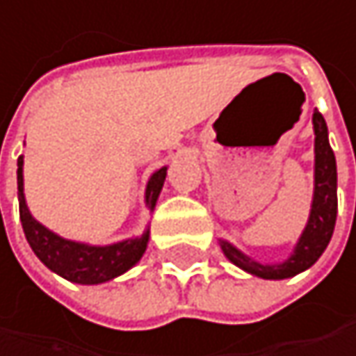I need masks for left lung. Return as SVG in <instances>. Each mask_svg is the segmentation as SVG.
<instances>
[{"instance_id": "1", "label": "left lung", "mask_w": 356, "mask_h": 356, "mask_svg": "<svg viewBox=\"0 0 356 356\" xmlns=\"http://www.w3.org/2000/svg\"><path fill=\"white\" fill-rule=\"evenodd\" d=\"M313 129H315V188H313V203H310L308 222L296 241L291 254L283 262L264 264L239 248H235L227 239H218L220 250L235 266L241 270L260 277V279H289L306 268L313 266L334 235L336 216H338V172H336V157L330 147L327 138V123L323 115L315 108L313 113Z\"/></svg>"}]
</instances>
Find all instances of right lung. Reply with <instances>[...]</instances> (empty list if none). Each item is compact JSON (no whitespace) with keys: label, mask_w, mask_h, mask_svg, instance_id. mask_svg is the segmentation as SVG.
<instances>
[{"label":"right lung","mask_w":356,"mask_h":356,"mask_svg":"<svg viewBox=\"0 0 356 356\" xmlns=\"http://www.w3.org/2000/svg\"><path fill=\"white\" fill-rule=\"evenodd\" d=\"M22 165H24V159L20 155L16 180H18V207H20L22 231L35 256L52 273L79 285H100L127 273L131 266H136L140 262L149 245V235H151L149 229L140 237L123 239V241L108 243V245H90V243L65 239L56 235L54 231H50L48 227H43L41 222H37L33 213L29 211V205L24 199ZM165 174H168V165L153 172V176L147 182L145 203L151 211L157 205L159 193L165 182Z\"/></svg>","instance_id":"right-lung-1"}]
</instances>
